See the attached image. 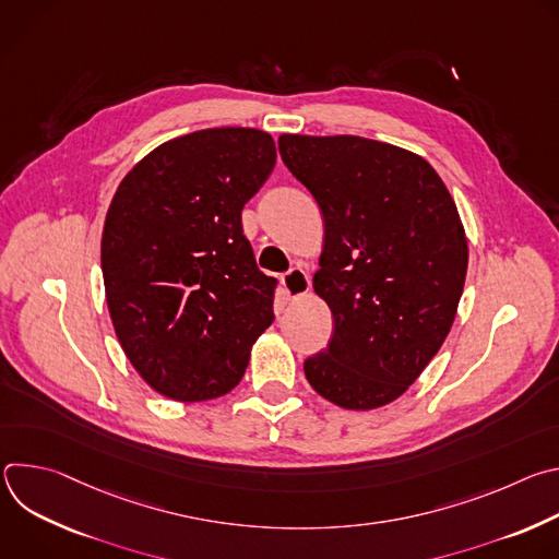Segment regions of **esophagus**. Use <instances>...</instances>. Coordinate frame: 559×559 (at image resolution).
Listing matches in <instances>:
<instances>
[{"label": "esophagus", "mask_w": 559, "mask_h": 559, "mask_svg": "<svg viewBox=\"0 0 559 559\" xmlns=\"http://www.w3.org/2000/svg\"><path fill=\"white\" fill-rule=\"evenodd\" d=\"M283 283V289L289 298H300L309 292L311 287V281H309V274L302 270V267H292L287 274H283L281 278Z\"/></svg>", "instance_id": "esophagus-1"}]
</instances>
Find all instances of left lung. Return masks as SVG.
Here are the masks:
<instances>
[{"instance_id": "1", "label": "left lung", "mask_w": 559, "mask_h": 559, "mask_svg": "<svg viewBox=\"0 0 559 559\" xmlns=\"http://www.w3.org/2000/svg\"><path fill=\"white\" fill-rule=\"evenodd\" d=\"M278 150L325 221L313 292L332 309L334 336L305 376L343 409L384 407L453 325L468 265L457 207L423 156L391 143L281 134Z\"/></svg>"}]
</instances>
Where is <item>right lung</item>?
<instances>
[{
	"label": "right lung",
	"mask_w": 559,
	"mask_h": 559,
	"mask_svg": "<svg viewBox=\"0 0 559 559\" xmlns=\"http://www.w3.org/2000/svg\"><path fill=\"white\" fill-rule=\"evenodd\" d=\"M274 164L267 132L210 128L154 147L119 183L102 234L106 302L156 393L225 395L272 325L276 278L257 267L241 210Z\"/></svg>",
	"instance_id": "right-lung-1"
}]
</instances>
